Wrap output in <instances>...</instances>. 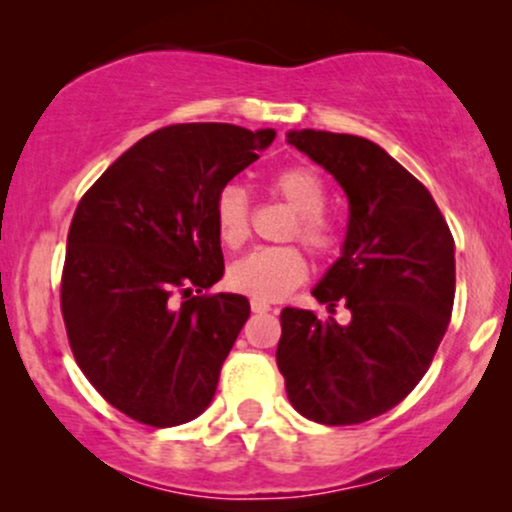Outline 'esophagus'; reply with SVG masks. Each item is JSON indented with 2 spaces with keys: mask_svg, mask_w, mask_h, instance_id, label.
<instances>
[{
  "mask_svg": "<svg viewBox=\"0 0 512 512\" xmlns=\"http://www.w3.org/2000/svg\"><path fill=\"white\" fill-rule=\"evenodd\" d=\"M250 308H252V313H269V310H272V305H269L267 301H257V298H252Z\"/></svg>",
  "mask_w": 512,
  "mask_h": 512,
  "instance_id": "34e87169",
  "label": "esophagus"
}]
</instances>
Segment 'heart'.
<instances>
[{
	"label": "heart",
	"mask_w": 512,
	"mask_h": 512,
	"mask_svg": "<svg viewBox=\"0 0 512 512\" xmlns=\"http://www.w3.org/2000/svg\"><path fill=\"white\" fill-rule=\"evenodd\" d=\"M269 190L296 211L286 238H298L317 257H330L339 248V231L325 214L327 192L322 180L305 166H286L269 175ZM216 236L236 250L250 238V199L243 187L226 185L214 202ZM308 279V260L298 248H264L250 252L228 269V284L257 301H279Z\"/></svg>",
	"instance_id": "b5f03b06"
}]
</instances>
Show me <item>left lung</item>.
I'll return each mask as SVG.
<instances>
[{
	"label": "left lung",
	"instance_id": "left-lung-1",
	"mask_svg": "<svg viewBox=\"0 0 512 512\" xmlns=\"http://www.w3.org/2000/svg\"><path fill=\"white\" fill-rule=\"evenodd\" d=\"M289 142L334 175L349 199L342 257L313 289L349 325L281 310L276 366L305 419L351 426L375 419L419 385L455 301V240L431 192L354 134L293 129Z\"/></svg>",
	"mask_w": 512,
	"mask_h": 512
}]
</instances>
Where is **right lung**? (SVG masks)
Returning <instances> with one entry per match:
<instances>
[{
    "instance_id": "1",
    "label": "right lung",
    "mask_w": 512,
    "mask_h": 512,
    "mask_svg": "<svg viewBox=\"0 0 512 512\" xmlns=\"http://www.w3.org/2000/svg\"><path fill=\"white\" fill-rule=\"evenodd\" d=\"M274 137L221 122L156 129L74 211L60 293L69 346L105 402L139 424H187L214 399L250 317L245 296L204 293L223 276L214 202Z\"/></svg>"
}]
</instances>
